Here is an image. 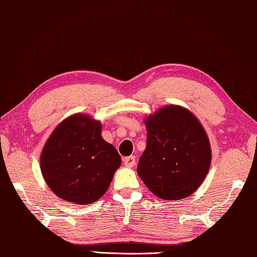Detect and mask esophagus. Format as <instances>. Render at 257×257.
Returning a JSON list of instances; mask_svg holds the SVG:
<instances>
[{
  "label": "esophagus",
  "mask_w": 257,
  "mask_h": 257,
  "mask_svg": "<svg viewBox=\"0 0 257 257\" xmlns=\"http://www.w3.org/2000/svg\"><path fill=\"white\" fill-rule=\"evenodd\" d=\"M123 163L127 168H133L135 165V156H129L123 158Z\"/></svg>",
  "instance_id": "obj_1"
}]
</instances>
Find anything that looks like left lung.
<instances>
[{
    "label": "left lung",
    "instance_id": "left-lung-1",
    "mask_svg": "<svg viewBox=\"0 0 257 257\" xmlns=\"http://www.w3.org/2000/svg\"><path fill=\"white\" fill-rule=\"evenodd\" d=\"M147 148L137 173L148 189L164 200L185 199L196 192L212 162L207 134L196 115L168 104L144 118Z\"/></svg>",
    "mask_w": 257,
    "mask_h": 257
}]
</instances>
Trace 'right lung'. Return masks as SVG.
Listing matches in <instances>:
<instances>
[{
    "label": "right lung",
    "instance_id": "obj_1",
    "mask_svg": "<svg viewBox=\"0 0 257 257\" xmlns=\"http://www.w3.org/2000/svg\"><path fill=\"white\" fill-rule=\"evenodd\" d=\"M101 122L77 113L60 122L41 154L45 183L60 199L88 205L106 193L121 165L117 150L101 136Z\"/></svg>",
    "mask_w": 257,
    "mask_h": 257
}]
</instances>
